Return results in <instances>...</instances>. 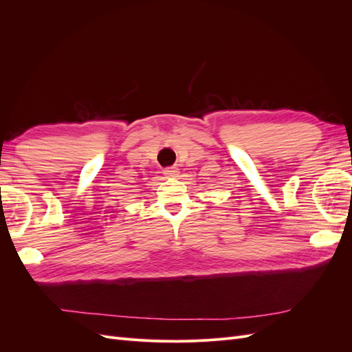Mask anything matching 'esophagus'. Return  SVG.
Masks as SVG:
<instances>
[{"mask_svg":"<svg viewBox=\"0 0 352 352\" xmlns=\"http://www.w3.org/2000/svg\"><path fill=\"white\" fill-rule=\"evenodd\" d=\"M167 177H177L179 176V168L177 167H168V168H166L164 172H163Z\"/></svg>","mask_w":352,"mask_h":352,"instance_id":"34e87169","label":"esophagus"}]
</instances>
